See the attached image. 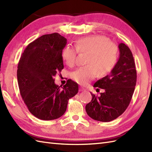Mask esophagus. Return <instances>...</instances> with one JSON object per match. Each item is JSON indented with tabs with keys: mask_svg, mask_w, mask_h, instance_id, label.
<instances>
[{
	"mask_svg": "<svg viewBox=\"0 0 152 152\" xmlns=\"http://www.w3.org/2000/svg\"><path fill=\"white\" fill-rule=\"evenodd\" d=\"M86 89L84 88H82V87H80V91H85Z\"/></svg>",
	"mask_w": 152,
	"mask_h": 152,
	"instance_id": "1",
	"label": "esophagus"
}]
</instances>
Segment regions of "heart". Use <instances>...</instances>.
I'll return each instance as SVG.
<instances>
[{
	"mask_svg": "<svg viewBox=\"0 0 152 152\" xmlns=\"http://www.w3.org/2000/svg\"><path fill=\"white\" fill-rule=\"evenodd\" d=\"M75 48L66 46L62 51V58L68 66L72 67L76 63L77 54L88 53L86 63L88 65L79 68L71 73V78L80 85H86L99 76H104L114 69L118 57L116 45L104 36L95 35L76 40Z\"/></svg>",
	"mask_w": 152,
	"mask_h": 152,
	"instance_id": "1",
	"label": "heart"
}]
</instances>
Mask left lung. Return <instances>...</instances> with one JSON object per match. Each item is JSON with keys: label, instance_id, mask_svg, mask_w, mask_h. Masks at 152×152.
Returning a JSON list of instances; mask_svg holds the SVG:
<instances>
[{"label": "left lung", "instance_id": "1", "mask_svg": "<svg viewBox=\"0 0 152 152\" xmlns=\"http://www.w3.org/2000/svg\"><path fill=\"white\" fill-rule=\"evenodd\" d=\"M119 57L109 75L96 81L93 87L104 91L97 96L92 95L86 106L87 114L96 121L108 122L124 113L131 102L137 83V70L131 51L119 43Z\"/></svg>", "mask_w": 152, "mask_h": 152}]
</instances>
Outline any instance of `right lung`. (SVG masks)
Returning <instances> with one entry per match:
<instances>
[{"instance_id": "right-lung-1", "label": "right lung", "mask_w": 152, "mask_h": 152, "mask_svg": "<svg viewBox=\"0 0 152 152\" xmlns=\"http://www.w3.org/2000/svg\"><path fill=\"white\" fill-rule=\"evenodd\" d=\"M66 41L59 33L42 35L28 45L18 63L22 99L31 114L42 120L61 117L69 99L78 92V83L70 79L63 87L55 83L54 77L64 68L62 51Z\"/></svg>"}]
</instances>
